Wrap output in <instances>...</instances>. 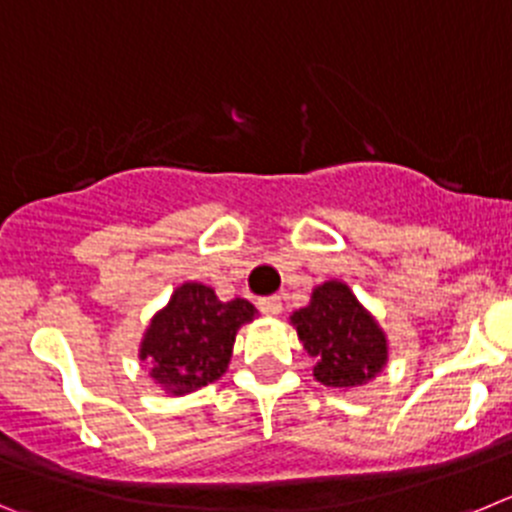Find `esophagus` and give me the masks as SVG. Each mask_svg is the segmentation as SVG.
<instances>
[{
  "label": "esophagus",
  "instance_id": "34e87169",
  "mask_svg": "<svg viewBox=\"0 0 512 512\" xmlns=\"http://www.w3.org/2000/svg\"><path fill=\"white\" fill-rule=\"evenodd\" d=\"M257 306H260V311L267 313V316H278V313L283 311V298L280 296L260 298V301H257Z\"/></svg>",
  "mask_w": 512,
  "mask_h": 512
}]
</instances>
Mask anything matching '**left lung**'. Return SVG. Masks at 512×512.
<instances>
[{"label":"left lung","mask_w":512,"mask_h":512,"mask_svg":"<svg viewBox=\"0 0 512 512\" xmlns=\"http://www.w3.org/2000/svg\"><path fill=\"white\" fill-rule=\"evenodd\" d=\"M290 326L316 362L313 377L326 388H362L388 365V334L344 280L316 285L311 301L290 313Z\"/></svg>","instance_id":"obj_1"}]
</instances>
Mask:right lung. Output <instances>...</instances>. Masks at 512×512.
<instances>
[{"label": "right lung", "instance_id": "obj_1", "mask_svg": "<svg viewBox=\"0 0 512 512\" xmlns=\"http://www.w3.org/2000/svg\"><path fill=\"white\" fill-rule=\"evenodd\" d=\"M260 313L245 298L219 301L214 288L188 280L147 324L137 357L165 395L181 398L219 380L232 362L234 339Z\"/></svg>", "mask_w": 512, "mask_h": 512}]
</instances>
